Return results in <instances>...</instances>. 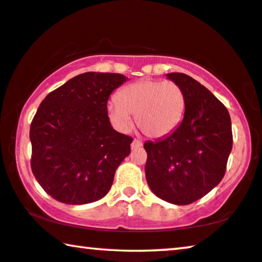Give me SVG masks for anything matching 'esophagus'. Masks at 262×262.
<instances>
[{
  "instance_id": "esophagus-1",
  "label": "esophagus",
  "mask_w": 262,
  "mask_h": 262,
  "mask_svg": "<svg viewBox=\"0 0 262 262\" xmlns=\"http://www.w3.org/2000/svg\"><path fill=\"white\" fill-rule=\"evenodd\" d=\"M141 146H142V142L140 141V140H138V139L133 140V142H132V148H133V149H135V148H140Z\"/></svg>"
}]
</instances>
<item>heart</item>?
Wrapping results in <instances>:
<instances>
[{"instance_id": "b5f03b06", "label": "heart", "mask_w": 262, "mask_h": 262, "mask_svg": "<svg viewBox=\"0 0 262 262\" xmlns=\"http://www.w3.org/2000/svg\"><path fill=\"white\" fill-rule=\"evenodd\" d=\"M185 94L173 81L141 80L124 85L107 104L108 118L119 130H127L135 115L138 127L149 138H165L180 126Z\"/></svg>"}]
</instances>
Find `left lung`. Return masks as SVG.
Wrapping results in <instances>:
<instances>
[{
    "mask_svg": "<svg viewBox=\"0 0 262 262\" xmlns=\"http://www.w3.org/2000/svg\"><path fill=\"white\" fill-rule=\"evenodd\" d=\"M185 94V115L177 129L143 144L146 179L156 196L189 205L224 178L233 146L229 113L208 89L186 74H167Z\"/></svg>",
    "mask_w": 262,
    "mask_h": 262,
    "instance_id": "1",
    "label": "left lung"
}]
</instances>
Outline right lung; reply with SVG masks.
<instances>
[{"label": "right lung", "instance_id": "1", "mask_svg": "<svg viewBox=\"0 0 262 262\" xmlns=\"http://www.w3.org/2000/svg\"><path fill=\"white\" fill-rule=\"evenodd\" d=\"M126 81L121 74H80L41 102L30 124V166L53 199L84 205L109 192L133 142L112 127L107 113L109 95Z\"/></svg>", "mask_w": 262, "mask_h": 262}]
</instances>
